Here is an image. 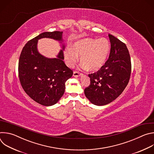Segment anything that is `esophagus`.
Here are the masks:
<instances>
[{
    "mask_svg": "<svg viewBox=\"0 0 154 154\" xmlns=\"http://www.w3.org/2000/svg\"><path fill=\"white\" fill-rule=\"evenodd\" d=\"M82 75V74H81V73H80V72H79L77 71H74L73 72V76L74 77H79V76H80Z\"/></svg>",
    "mask_w": 154,
    "mask_h": 154,
    "instance_id": "34e87169",
    "label": "esophagus"
}]
</instances>
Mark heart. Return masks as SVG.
I'll list each match as a JSON object with an SVG mask.
<instances>
[{"mask_svg": "<svg viewBox=\"0 0 154 154\" xmlns=\"http://www.w3.org/2000/svg\"><path fill=\"white\" fill-rule=\"evenodd\" d=\"M110 48V44L106 38H86L77 41L72 48L66 50L64 59L68 66L73 68L79 60L78 56H80L83 68L97 71L105 63Z\"/></svg>", "mask_w": 154, "mask_h": 154, "instance_id": "heart-1", "label": "heart"}]
</instances>
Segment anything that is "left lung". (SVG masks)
Returning a JSON list of instances; mask_svg holds the SVG:
<instances>
[{
  "mask_svg": "<svg viewBox=\"0 0 154 154\" xmlns=\"http://www.w3.org/2000/svg\"><path fill=\"white\" fill-rule=\"evenodd\" d=\"M111 49L109 58L97 72L89 74L90 85L84 90L91 103L98 106L115 100L127 86L131 73V60L126 45L109 34Z\"/></svg>",
  "mask_w": 154,
  "mask_h": 154,
  "instance_id": "left-lung-1",
  "label": "left lung"
}]
</instances>
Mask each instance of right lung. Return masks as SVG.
Wrapping results in <instances>:
<instances>
[{
  "mask_svg": "<svg viewBox=\"0 0 154 154\" xmlns=\"http://www.w3.org/2000/svg\"><path fill=\"white\" fill-rule=\"evenodd\" d=\"M63 32H44L28 41L22 50L18 72L22 87L29 96L44 106L57 103L65 91V82L73 72L63 61L64 44L56 58H47L38 51L37 45L41 38H51L63 42Z\"/></svg>",
  "mask_w": 154,
  "mask_h": 154,
  "instance_id": "1",
  "label": "right lung"
}]
</instances>
